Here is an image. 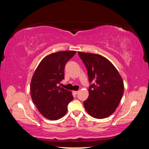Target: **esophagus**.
Wrapping results in <instances>:
<instances>
[{
  "mask_svg": "<svg viewBox=\"0 0 149 149\" xmlns=\"http://www.w3.org/2000/svg\"><path fill=\"white\" fill-rule=\"evenodd\" d=\"M79 91H74V93H75V95H77V94H78V93H79Z\"/></svg>",
  "mask_w": 149,
  "mask_h": 149,
  "instance_id": "34e87169",
  "label": "esophagus"
}]
</instances>
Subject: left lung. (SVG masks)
Returning a JSON list of instances; mask_svg holds the SVG:
<instances>
[{
	"label": "left lung",
	"instance_id": "left-lung-1",
	"mask_svg": "<svg viewBox=\"0 0 149 149\" xmlns=\"http://www.w3.org/2000/svg\"><path fill=\"white\" fill-rule=\"evenodd\" d=\"M87 70L89 97L84 102L88 114L97 119L110 116L122 99V77L109 60L99 54L78 52Z\"/></svg>",
	"mask_w": 149,
	"mask_h": 149
}]
</instances>
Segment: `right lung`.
I'll return each instance as SVG.
<instances>
[{"mask_svg": "<svg viewBox=\"0 0 149 149\" xmlns=\"http://www.w3.org/2000/svg\"><path fill=\"white\" fill-rule=\"evenodd\" d=\"M75 51H61L48 55L40 62L31 82L34 104L45 118L56 120L65 114L68 104L74 99L72 93L58 85L64 79V68Z\"/></svg>", "mask_w": 149, "mask_h": 149, "instance_id": "add662e5", "label": "right lung"}]
</instances>
